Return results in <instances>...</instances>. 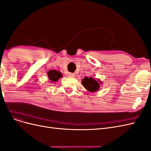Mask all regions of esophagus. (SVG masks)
Instances as JSON below:
<instances>
[{
  "mask_svg": "<svg viewBox=\"0 0 151 151\" xmlns=\"http://www.w3.org/2000/svg\"><path fill=\"white\" fill-rule=\"evenodd\" d=\"M68 77H74L75 76V74H72V73H68Z\"/></svg>",
  "mask_w": 151,
  "mask_h": 151,
  "instance_id": "esophagus-1",
  "label": "esophagus"
}]
</instances>
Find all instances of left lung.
I'll use <instances>...</instances> for the list:
<instances>
[{
	"label": "left lung",
	"instance_id": "left-lung-1",
	"mask_svg": "<svg viewBox=\"0 0 151 151\" xmlns=\"http://www.w3.org/2000/svg\"><path fill=\"white\" fill-rule=\"evenodd\" d=\"M82 84L83 85L84 88L89 91L91 93L98 92L99 90L100 85L102 84V82L100 81L99 79H98V81L93 79L92 77H85L82 81Z\"/></svg>",
	"mask_w": 151,
	"mask_h": 151
}]
</instances>
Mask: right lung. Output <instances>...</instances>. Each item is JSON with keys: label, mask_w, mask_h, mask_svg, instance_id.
Listing matches in <instances>:
<instances>
[{"label": "right lung", "mask_w": 151, "mask_h": 151, "mask_svg": "<svg viewBox=\"0 0 151 151\" xmlns=\"http://www.w3.org/2000/svg\"><path fill=\"white\" fill-rule=\"evenodd\" d=\"M48 79L50 81V83H54L57 82L59 79L62 77V74L60 71L55 70H50L47 72Z\"/></svg>", "instance_id": "right-lung-1"}]
</instances>
